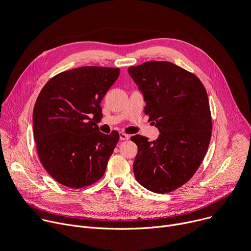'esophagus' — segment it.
<instances>
[{
    "label": "esophagus",
    "mask_w": 251,
    "mask_h": 251,
    "mask_svg": "<svg viewBox=\"0 0 251 251\" xmlns=\"http://www.w3.org/2000/svg\"><path fill=\"white\" fill-rule=\"evenodd\" d=\"M130 136L128 134H125L123 132L120 133V140H128Z\"/></svg>",
    "instance_id": "obj_1"
}]
</instances>
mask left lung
<instances>
[{"instance_id": "8db88e82", "label": "left lung", "mask_w": 251, "mask_h": 251, "mask_svg": "<svg viewBox=\"0 0 251 251\" xmlns=\"http://www.w3.org/2000/svg\"><path fill=\"white\" fill-rule=\"evenodd\" d=\"M128 72L143 93L145 114L160 131L154 141L131 137L138 147L135 178L152 192H171L191 179L207 152L212 121L206 90L193 73L167 61L145 62Z\"/></svg>"}]
</instances>
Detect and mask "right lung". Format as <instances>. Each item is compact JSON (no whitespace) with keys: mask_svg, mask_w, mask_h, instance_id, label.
I'll return each instance as SVG.
<instances>
[{"mask_svg":"<svg viewBox=\"0 0 251 251\" xmlns=\"http://www.w3.org/2000/svg\"><path fill=\"white\" fill-rule=\"evenodd\" d=\"M120 74L118 68L85 66L64 71L43 87L33 111L37 152L60 184L83 188L104 175L119 133L99 131L101 101Z\"/></svg>","mask_w":251,"mask_h":251,"instance_id":"obj_1","label":"right lung"}]
</instances>
